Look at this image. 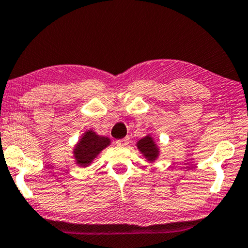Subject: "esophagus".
Returning a JSON list of instances; mask_svg holds the SVG:
<instances>
[{"mask_svg": "<svg viewBox=\"0 0 248 248\" xmlns=\"http://www.w3.org/2000/svg\"><path fill=\"white\" fill-rule=\"evenodd\" d=\"M115 143H117L118 146H127L128 144H129V139H127V137H126V139L118 140Z\"/></svg>", "mask_w": 248, "mask_h": 248, "instance_id": "esophagus-1", "label": "esophagus"}]
</instances>
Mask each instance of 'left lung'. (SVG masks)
Returning <instances> with one entry per match:
<instances>
[{
    "mask_svg": "<svg viewBox=\"0 0 248 248\" xmlns=\"http://www.w3.org/2000/svg\"><path fill=\"white\" fill-rule=\"evenodd\" d=\"M137 149L147 159V161H155L159 155V147L150 135L143 137L137 142Z\"/></svg>",
    "mask_w": 248,
    "mask_h": 248,
    "instance_id": "8db88e82",
    "label": "left lung"
}]
</instances>
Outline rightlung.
<instances>
[{
    "mask_svg": "<svg viewBox=\"0 0 248 248\" xmlns=\"http://www.w3.org/2000/svg\"><path fill=\"white\" fill-rule=\"evenodd\" d=\"M109 143L111 140L108 137L99 136L92 129L87 130L73 150L75 161L79 166L87 167Z\"/></svg>",
    "mask_w": 248,
    "mask_h": 248,
    "instance_id": "1",
    "label": "right lung"
}]
</instances>
